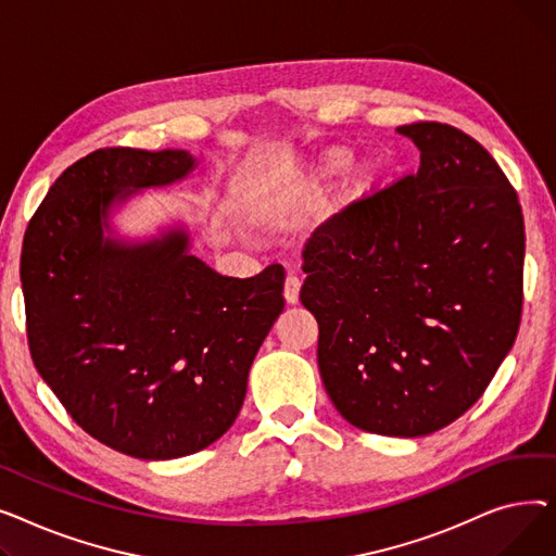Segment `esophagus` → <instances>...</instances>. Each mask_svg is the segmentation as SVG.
<instances>
[{
	"instance_id": "34e87169",
	"label": "esophagus",
	"mask_w": 556,
	"mask_h": 556,
	"mask_svg": "<svg viewBox=\"0 0 556 556\" xmlns=\"http://www.w3.org/2000/svg\"><path fill=\"white\" fill-rule=\"evenodd\" d=\"M300 288H302V281L298 275H288L286 281H283V298L288 304H298L300 302Z\"/></svg>"
}]
</instances>
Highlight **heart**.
Wrapping results in <instances>:
<instances>
[{
  "instance_id": "obj_1",
  "label": "heart",
  "mask_w": 556,
  "mask_h": 556,
  "mask_svg": "<svg viewBox=\"0 0 556 556\" xmlns=\"http://www.w3.org/2000/svg\"><path fill=\"white\" fill-rule=\"evenodd\" d=\"M349 164H352V151H349L346 146H333V149L325 151L323 157H319V162L315 166V175L317 178H333V175L342 173ZM371 178H374V173L369 166L363 164V166L354 168V173L344 180L340 200L346 202V200H354L361 193H365L367 187L371 185Z\"/></svg>"
}]
</instances>
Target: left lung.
Returning <instances> with one entry per match:
<instances>
[{"label":"left lung","mask_w":556,"mask_h":556,"mask_svg":"<svg viewBox=\"0 0 556 556\" xmlns=\"http://www.w3.org/2000/svg\"><path fill=\"white\" fill-rule=\"evenodd\" d=\"M399 132L421 151L419 170L313 231L300 300L336 410L367 432L421 437L469 410L509 354L525 225L473 137L440 122Z\"/></svg>","instance_id":"left-lung-1"}]
</instances>
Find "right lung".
Returning <instances> with one entry per match:
<instances>
[{"label": "right lung", "mask_w": 556, "mask_h": 556, "mask_svg": "<svg viewBox=\"0 0 556 556\" xmlns=\"http://www.w3.org/2000/svg\"><path fill=\"white\" fill-rule=\"evenodd\" d=\"M187 151L99 149L63 170L22 243L26 338L45 383L97 442L139 459L214 444L237 419L252 361L283 311V268L223 277L187 231L103 237L112 202L185 178Z\"/></svg>", "instance_id": "add662e5"}]
</instances>
